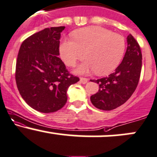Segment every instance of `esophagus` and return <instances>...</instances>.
Masks as SVG:
<instances>
[{
	"instance_id": "1",
	"label": "esophagus",
	"mask_w": 157,
	"mask_h": 157,
	"mask_svg": "<svg viewBox=\"0 0 157 157\" xmlns=\"http://www.w3.org/2000/svg\"><path fill=\"white\" fill-rule=\"evenodd\" d=\"M80 82H82V84H86L88 81H89V80H88L87 78H84V77H81V78L80 79Z\"/></svg>"
}]
</instances>
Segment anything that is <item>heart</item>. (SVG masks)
Returning <instances> with one entry per match:
<instances>
[{
  "label": "heart",
  "mask_w": 157,
  "mask_h": 157,
  "mask_svg": "<svg viewBox=\"0 0 157 157\" xmlns=\"http://www.w3.org/2000/svg\"><path fill=\"white\" fill-rule=\"evenodd\" d=\"M73 36L75 39H65L62 42L59 53L68 66H75L78 60L86 56L89 59L76 68V73L97 71L100 75H107L113 71L123 59L126 42L120 34L92 26L76 30Z\"/></svg>",
  "instance_id": "b5f03b06"
}]
</instances>
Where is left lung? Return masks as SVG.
Segmentation results:
<instances>
[{
  "mask_svg": "<svg viewBox=\"0 0 157 157\" xmlns=\"http://www.w3.org/2000/svg\"><path fill=\"white\" fill-rule=\"evenodd\" d=\"M127 48L121 64L108 77L93 80L99 84V90L91 96L92 104L99 109H114L121 106L135 92L142 70V56L139 44L130 34Z\"/></svg>",
  "mask_w": 157,
  "mask_h": 157,
  "instance_id": "left-lung-1",
  "label": "left lung"
}]
</instances>
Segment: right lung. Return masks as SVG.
I'll use <instances>...</instances> for the list:
<instances>
[{"label": "right lung", "instance_id": "1", "mask_svg": "<svg viewBox=\"0 0 157 157\" xmlns=\"http://www.w3.org/2000/svg\"><path fill=\"white\" fill-rule=\"evenodd\" d=\"M65 27L45 28L26 39L18 51L15 81L22 98L33 109L54 113L67 102V90L79 78L69 74L59 55Z\"/></svg>", "mask_w": 157, "mask_h": 157}]
</instances>
